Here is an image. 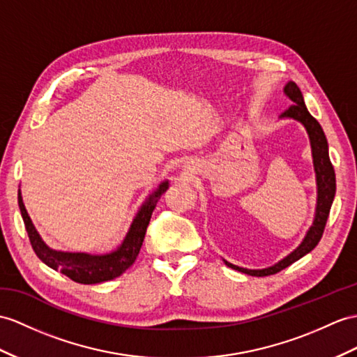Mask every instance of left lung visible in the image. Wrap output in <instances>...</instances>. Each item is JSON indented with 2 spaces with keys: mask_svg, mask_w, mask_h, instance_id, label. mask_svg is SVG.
<instances>
[{
  "mask_svg": "<svg viewBox=\"0 0 357 357\" xmlns=\"http://www.w3.org/2000/svg\"><path fill=\"white\" fill-rule=\"evenodd\" d=\"M283 92L286 97L292 101V106L282 113L280 119L298 121V123L306 128L309 141H310L312 160H314V171H315V181H317L315 216H314V222H312L309 230L306 231V236L303 238L301 244L294 251H291L288 256L283 257L282 260H279V262L271 266H266L262 269H248V268L233 265L227 262L225 259H222L224 264L229 268H233L236 269V271H241L248 275H256V277L271 275L282 271V269H284L286 266L292 265L303 256L310 253V251L318 245L321 236H323V231L330 213V207H332L335 192H336L335 169L328 158V144H327V137L323 132V127H321L318 121L309 113L306 104H304L303 93L297 84L294 82H288L284 86Z\"/></svg>",
  "mask_w": 357,
  "mask_h": 357,
  "instance_id": "1",
  "label": "left lung"
}]
</instances>
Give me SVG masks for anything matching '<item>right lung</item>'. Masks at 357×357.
Segmentation results:
<instances>
[{"instance_id":"add662e5","label":"right lung","mask_w":357,"mask_h":357,"mask_svg":"<svg viewBox=\"0 0 357 357\" xmlns=\"http://www.w3.org/2000/svg\"><path fill=\"white\" fill-rule=\"evenodd\" d=\"M168 186V180L162 181L158 189L153 190L145 198V202L135 215L132 224H130V229L123 242H121V245L110 251V253L104 255L73 253V251H60L48 247L40 238L39 231L34 227V224L29 216L27 208H25L22 202L21 189L18 190V204L25 224V230L29 233L31 247L42 262L47 266L56 269V271L65 274L77 283L95 284L116 279L126 269L133 265L139 251H141L146 227L150 224L154 207L158 204L160 197L167 192Z\"/></svg>"}]
</instances>
